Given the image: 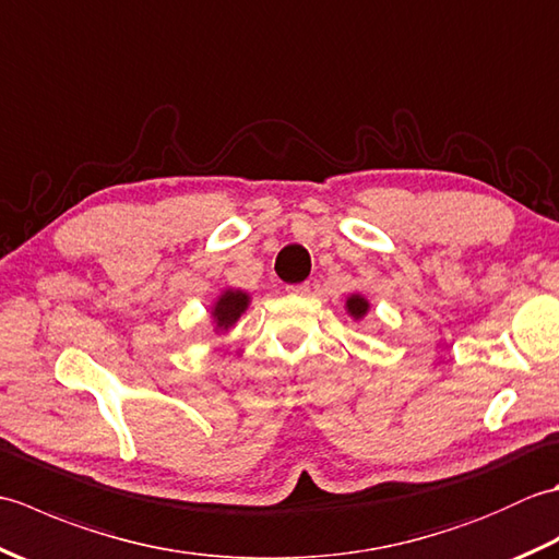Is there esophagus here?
<instances>
[{
  "label": "esophagus",
  "instance_id": "esophagus-1",
  "mask_svg": "<svg viewBox=\"0 0 559 559\" xmlns=\"http://www.w3.org/2000/svg\"><path fill=\"white\" fill-rule=\"evenodd\" d=\"M290 295H307L310 293V283H298V286H288Z\"/></svg>",
  "mask_w": 559,
  "mask_h": 559
}]
</instances>
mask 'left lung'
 Here are the masks:
<instances>
[{
	"label": "left lung",
	"instance_id": "1",
	"mask_svg": "<svg viewBox=\"0 0 559 559\" xmlns=\"http://www.w3.org/2000/svg\"><path fill=\"white\" fill-rule=\"evenodd\" d=\"M346 312H348L353 322L360 324L362 319L367 317V312H370V300H367L365 295H360V293H350L346 298Z\"/></svg>",
	"mask_w": 559,
	"mask_h": 559
}]
</instances>
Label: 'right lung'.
<instances>
[{
    "label": "right lung",
    "mask_w": 559,
    "mask_h": 559,
    "mask_svg": "<svg viewBox=\"0 0 559 559\" xmlns=\"http://www.w3.org/2000/svg\"><path fill=\"white\" fill-rule=\"evenodd\" d=\"M249 302H252V295L240 288H223L216 300L209 307L211 317V329L216 334H228V331L240 322V317L249 310Z\"/></svg>",
    "instance_id": "1"
}]
</instances>
